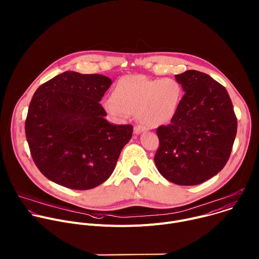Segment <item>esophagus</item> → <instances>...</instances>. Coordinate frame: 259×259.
<instances>
[{
  "label": "esophagus",
  "mask_w": 259,
  "mask_h": 259,
  "mask_svg": "<svg viewBox=\"0 0 259 259\" xmlns=\"http://www.w3.org/2000/svg\"><path fill=\"white\" fill-rule=\"evenodd\" d=\"M145 130H146L145 127H143L142 125H136V126H134V133H136V134L142 133V132H144Z\"/></svg>",
  "instance_id": "obj_1"
}]
</instances>
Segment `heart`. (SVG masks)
Returning a JSON list of instances; mask_svg holds the SVG:
<instances>
[{
	"label": "heart",
	"instance_id": "heart-1",
	"mask_svg": "<svg viewBox=\"0 0 259 259\" xmlns=\"http://www.w3.org/2000/svg\"><path fill=\"white\" fill-rule=\"evenodd\" d=\"M181 97L182 87L175 79L132 75L117 82L113 97L105 99L103 105L113 117L124 119L136 114L140 122L153 127L173 117Z\"/></svg>",
	"mask_w": 259,
	"mask_h": 259
}]
</instances>
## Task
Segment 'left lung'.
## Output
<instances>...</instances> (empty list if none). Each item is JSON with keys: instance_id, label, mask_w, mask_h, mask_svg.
Listing matches in <instances>:
<instances>
[{"instance_id": "left-lung-1", "label": "left lung", "mask_w": 259, "mask_h": 259, "mask_svg": "<svg viewBox=\"0 0 259 259\" xmlns=\"http://www.w3.org/2000/svg\"><path fill=\"white\" fill-rule=\"evenodd\" d=\"M183 91L167 125L157 128L159 172L178 186H197L228 163L237 134V117L227 89L207 73L175 75Z\"/></svg>"}]
</instances>
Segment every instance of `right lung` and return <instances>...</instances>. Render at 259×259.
I'll return each mask as SVG.
<instances>
[{"label": "right lung", "instance_id": "1", "mask_svg": "<svg viewBox=\"0 0 259 259\" xmlns=\"http://www.w3.org/2000/svg\"><path fill=\"white\" fill-rule=\"evenodd\" d=\"M109 78L64 71L34 92L25 120L31 158L41 173L67 189L96 188L112 175L132 125L109 124L99 101Z\"/></svg>", "mask_w": 259, "mask_h": 259}]
</instances>
